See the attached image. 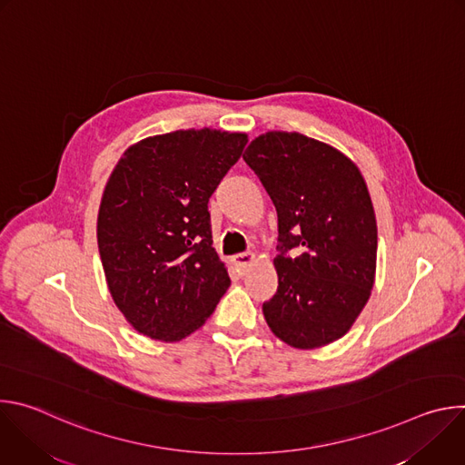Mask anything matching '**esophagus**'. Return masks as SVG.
<instances>
[{
  "label": "esophagus",
  "instance_id": "obj_1",
  "mask_svg": "<svg viewBox=\"0 0 465 465\" xmlns=\"http://www.w3.org/2000/svg\"><path fill=\"white\" fill-rule=\"evenodd\" d=\"M253 261H255V253H252V252H242V253L233 255V262L239 271H246Z\"/></svg>",
  "mask_w": 465,
  "mask_h": 465
}]
</instances>
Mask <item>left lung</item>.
Masks as SVG:
<instances>
[{"instance_id": "8db88e82", "label": "left lung", "mask_w": 465, "mask_h": 465, "mask_svg": "<svg viewBox=\"0 0 465 465\" xmlns=\"http://www.w3.org/2000/svg\"><path fill=\"white\" fill-rule=\"evenodd\" d=\"M278 212V291L262 303L274 335L314 350L344 337L375 278L377 223L355 163L298 132H267L242 154Z\"/></svg>"}]
</instances>
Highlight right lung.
<instances>
[{
    "label": "right lung",
    "mask_w": 465,
    "mask_h": 465,
    "mask_svg": "<svg viewBox=\"0 0 465 465\" xmlns=\"http://www.w3.org/2000/svg\"><path fill=\"white\" fill-rule=\"evenodd\" d=\"M246 143L239 132L176 130L132 145L117 162L97 244L110 294L140 333L182 341L228 291L208 203Z\"/></svg>",
    "instance_id": "obj_1"
}]
</instances>
